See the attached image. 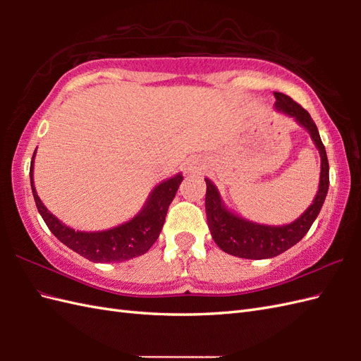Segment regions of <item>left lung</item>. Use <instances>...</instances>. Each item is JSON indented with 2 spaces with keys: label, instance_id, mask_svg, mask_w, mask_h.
<instances>
[{
  "label": "left lung",
  "instance_id": "obj_1",
  "mask_svg": "<svg viewBox=\"0 0 361 361\" xmlns=\"http://www.w3.org/2000/svg\"><path fill=\"white\" fill-rule=\"evenodd\" d=\"M276 109L283 111L288 116L295 118L304 128L309 130L313 142L319 150L321 155V176L319 189L315 200L309 206L301 217L293 224L286 226H265L257 225L252 221L243 220L229 212L220 200L219 190L209 180H206V219L211 229L212 239L228 255L245 259H268L281 255L293 247L302 237L307 234L312 224L318 217L323 208L329 189V161L326 155L324 144L321 141L315 122L310 118L307 110L295 102L293 99L274 93Z\"/></svg>",
  "mask_w": 361,
  "mask_h": 361
}]
</instances>
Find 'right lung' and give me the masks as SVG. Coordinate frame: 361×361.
Returning <instances> with one entry per match:
<instances>
[{
	"label": "right lung",
	"instance_id": "1",
	"mask_svg": "<svg viewBox=\"0 0 361 361\" xmlns=\"http://www.w3.org/2000/svg\"><path fill=\"white\" fill-rule=\"evenodd\" d=\"M34 157L35 152L32 155V161H30L29 173L30 188H32L38 212H40L44 224L51 229V233L60 242L65 243L73 251L79 252L80 256L91 260V262H124L127 259H133L147 252L152 245L157 242L161 229H163L169 204L172 203L176 190H178L183 181V175L178 173L173 178L158 185L152 190L142 211L135 219L127 221V224L106 229V231L82 233L60 224L59 219L54 217L46 209V206L42 203L40 198H38L32 180Z\"/></svg>",
	"mask_w": 361,
	"mask_h": 361
}]
</instances>
